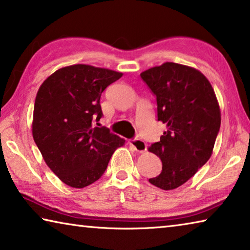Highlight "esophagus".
Listing matches in <instances>:
<instances>
[{
    "instance_id": "34e87169",
    "label": "esophagus",
    "mask_w": 250,
    "mask_h": 250,
    "mask_svg": "<svg viewBox=\"0 0 250 250\" xmlns=\"http://www.w3.org/2000/svg\"><path fill=\"white\" fill-rule=\"evenodd\" d=\"M129 145L133 147L134 151L139 152V153H143V152L146 151V142L140 140V139H133V140H130Z\"/></svg>"
}]
</instances>
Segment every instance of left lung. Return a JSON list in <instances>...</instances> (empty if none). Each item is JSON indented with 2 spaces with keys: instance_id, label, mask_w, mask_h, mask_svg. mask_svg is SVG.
Instances as JSON below:
<instances>
[{
  "instance_id": "left-lung-1",
  "label": "left lung",
  "mask_w": 250,
  "mask_h": 250,
  "mask_svg": "<svg viewBox=\"0 0 250 250\" xmlns=\"http://www.w3.org/2000/svg\"><path fill=\"white\" fill-rule=\"evenodd\" d=\"M140 76L156 97L158 120L167 125L160 141L149 146L162 161V172L149 182L171 191L209 160L221 126V109L208 79L193 67L167 62Z\"/></svg>"
}]
</instances>
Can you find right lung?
<instances>
[{
  "instance_id": "right-lung-1",
  "label": "right lung",
  "mask_w": 250,
  "mask_h": 250,
  "mask_svg": "<svg viewBox=\"0 0 250 250\" xmlns=\"http://www.w3.org/2000/svg\"><path fill=\"white\" fill-rule=\"evenodd\" d=\"M122 73L84 64L66 66L44 80L34 104L32 133L47 167L66 185L83 188L99 180L125 140L94 126L100 97Z\"/></svg>"
}]
</instances>
